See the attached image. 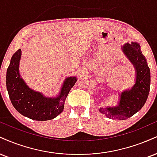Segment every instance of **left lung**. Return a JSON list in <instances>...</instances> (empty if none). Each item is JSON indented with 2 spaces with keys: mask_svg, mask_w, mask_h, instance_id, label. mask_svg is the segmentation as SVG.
<instances>
[{
  "mask_svg": "<svg viewBox=\"0 0 157 157\" xmlns=\"http://www.w3.org/2000/svg\"><path fill=\"white\" fill-rule=\"evenodd\" d=\"M123 52L127 56L136 69V82L130 90L122 92L117 107L99 109L109 118L125 120L135 115L143 107L148 97L151 85L150 69L146 58L142 53L140 44L136 42L125 44Z\"/></svg>",
  "mask_w": 157,
  "mask_h": 157,
  "instance_id": "left-lung-1",
  "label": "left lung"
}]
</instances>
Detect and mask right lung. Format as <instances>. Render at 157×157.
Here are the masks:
<instances>
[{
    "label": "right lung",
    "instance_id": "1",
    "mask_svg": "<svg viewBox=\"0 0 157 157\" xmlns=\"http://www.w3.org/2000/svg\"><path fill=\"white\" fill-rule=\"evenodd\" d=\"M21 50L13 55L6 72V88L13 106L22 116L35 121L53 119L63 112L64 101L77 82L76 77H68L57 98H46L28 88L19 74Z\"/></svg>",
    "mask_w": 157,
    "mask_h": 157
}]
</instances>
